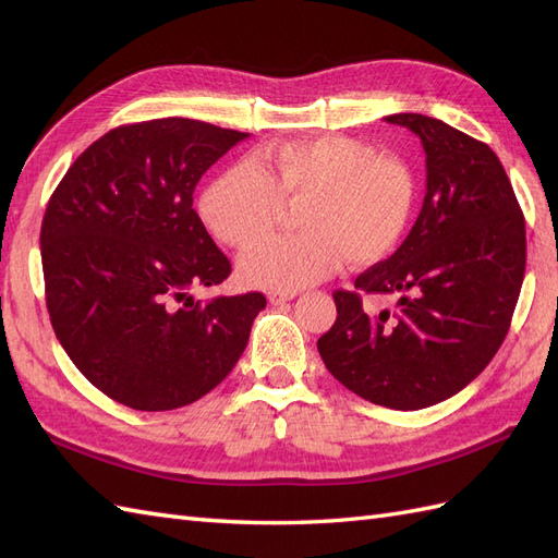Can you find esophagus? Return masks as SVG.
Listing matches in <instances>:
<instances>
[{
	"label": "esophagus",
	"mask_w": 558,
	"mask_h": 558,
	"mask_svg": "<svg viewBox=\"0 0 558 558\" xmlns=\"http://www.w3.org/2000/svg\"><path fill=\"white\" fill-rule=\"evenodd\" d=\"M293 298H295V293H281V291H272L267 295V300L272 302V305H283V302H289Z\"/></svg>",
	"instance_id": "34e87169"
}]
</instances>
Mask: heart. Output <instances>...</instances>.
<instances>
[{
	"instance_id": "b5f03b06",
	"label": "heart",
	"mask_w": 558,
	"mask_h": 558,
	"mask_svg": "<svg viewBox=\"0 0 558 558\" xmlns=\"http://www.w3.org/2000/svg\"><path fill=\"white\" fill-rule=\"evenodd\" d=\"M283 204L299 205L303 232L254 243L274 229ZM414 205L408 162L326 134L269 144L251 167H230L202 193L199 218L218 242L254 243L238 263L246 286L291 293L328 279L344 256L353 265L386 258L408 232Z\"/></svg>"
}]
</instances>
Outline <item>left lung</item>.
I'll use <instances>...</instances> for the list:
<instances>
[{
    "mask_svg": "<svg viewBox=\"0 0 558 558\" xmlns=\"http://www.w3.org/2000/svg\"><path fill=\"white\" fill-rule=\"evenodd\" d=\"M426 150V197L408 240L335 291L337 318L318 337L330 375L391 410L456 396L492 363L526 269V223L498 156L437 118L393 113ZM363 294L393 296L367 313Z\"/></svg>",
    "mask_w": 558,
    "mask_h": 558,
    "instance_id": "8db88e82",
    "label": "left lung"
}]
</instances>
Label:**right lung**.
Wrapping results in <instances>:
<instances>
[{"label":"right lung","instance_id":"1","mask_svg":"<svg viewBox=\"0 0 558 558\" xmlns=\"http://www.w3.org/2000/svg\"><path fill=\"white\" fill-rule=\"evenodd\" d=\"M246 137L193 118L113 128L48 199L39 242L50 326L78 373L132 410L207 396L265 307L263 293L193 298L230 277L193 209L195 185Z\"/></svg>","mask_w":558,"mask_h":558}]
</instances>
